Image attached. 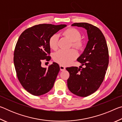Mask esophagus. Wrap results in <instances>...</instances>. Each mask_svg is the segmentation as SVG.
<instances>
[{"label":"esophagus","mask_w":122,"mask_h":122,"mask_svg":"<svg viewBox=\"0 0 122 122\" xmlns=\"http://www.w3.org/2000/svg\"><path fill=\"white\" fill-rule=\"evenodd\" d=\"M60 68L61 71H64L66 69V68L62 65H60Z\"/></svg>","instance_id":"1"}]
</instances>
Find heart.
<instances>
[{
  "instance_id": "heart-1",
  "label": "heart",
  "mask_w": 122,
  "mask_h": 122,
  "mask_svg": "<svg viewBox=\"0 0 122 122\" xmlns=\"http://www.w3.org/2000/svg\"><path fill=\"white\" fill-rule=\"evenodd\" d=\"M64 36L71 41L72 46L78 50H81L84 46V41L81 39V34L77 29L70 27L66 29L62 33ZM48 44L51 49L56 50L58 48V36L57 34L51 36L48 40ZM78 54L75 49L60 50L53 55V60L55 62L62 66L71 64L77 57Z\"/></svg>"
}]
</instances>
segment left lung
<instances>
[{
	"mask_svg": "<svg viewBox=\"0 0 122 122\" xmlns=\"http://www.w3.org/2000/svg\"><path fill=\"white\" fill-rule=\"evenodd\" d=\"M71 26L86 29L89 41L83 54L77 59L85 67L66 68L69 73L67 86L74 94L86 97L95 92L104 80L109 64L108 48L98 27L86 22L74 23Z\"/></svg>",
	"mask_w": 122,
	"mask_h": 122,
	"instance_id": "obj_1",
	"label": "left lung"
}]
</instances>
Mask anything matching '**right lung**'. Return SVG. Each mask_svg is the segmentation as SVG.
Here are the masks:
<instances>
[{
	"label": "right lung",
	"mask_w": 122,
	"mask_h": 122,
	"mask_svg": "<svg viewBox=\"0 0 122 122\" xmlns=\"http://www.w3.org/2000/svg\"><path fill=\"white\" fill-rule=\"evenodd\" d=\"M66 26L36 25L25 30L18 39L13 58L16 76L23 88L33 95H42L53 88L59 66L53 62L47 69L41 67V62L51 59L49 38Z\"/></svg>",
	"instance_id": "add662e5"
}]
</instances>
